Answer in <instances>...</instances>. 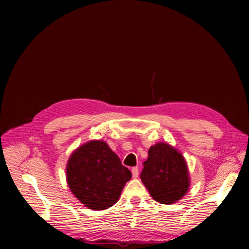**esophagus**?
Wrapping results in <instances>:
<instances>
[{
    "instance_id": "1",
    "label": "esophagus",
    "mask_w": 249,
    "mask_h": 249,
    "mask_svg": "<svg viewBox=\"0 0 249 249\" xmlns=\"http://www.w3.org/2000/svg\"><path fill=\"white\" fill-rule=\"evenodd\" d=\"M131 173H133V178H137L139 177V169L137 167H134L133 169H131Z\"/></svg>"
}]
</instances>
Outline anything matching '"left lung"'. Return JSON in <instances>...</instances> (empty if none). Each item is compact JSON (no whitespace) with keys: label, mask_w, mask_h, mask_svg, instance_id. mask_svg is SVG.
<instances>
[{"label":"left lung","mask_w":249,"mask_h":249,"mask_svg":"<svg viewBox=\"0 0 249 249\" xmlns=\"http://www.w3.org/2000/svg\"><path fill=\"white\" fill-rule=\"evenodd\" d=\"M140 178L151 197L161 204H172L187 194L190 185L187 162L182 153L166 142L149 150Z\"/></svg>","instance_id":"1"}]
</instances>
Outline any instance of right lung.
<instances>
[{
	"mask_svg": "<svg viewBox=\"0 0 249 249\" xmlns=\"http://www.w3.org/2000/svg\"><path fill=\"white\" fill-rule=\"evenodd\" d=\"M131 172L107 142L92 140L71 153L66 179L73 196L89 210L103 211L118 202Z\"/></svg>",
	"mask_w": 249,
	"mask_h": 249,
	"instance_id": "obj_1",
	"label": "right lung"
}]
</instances>
